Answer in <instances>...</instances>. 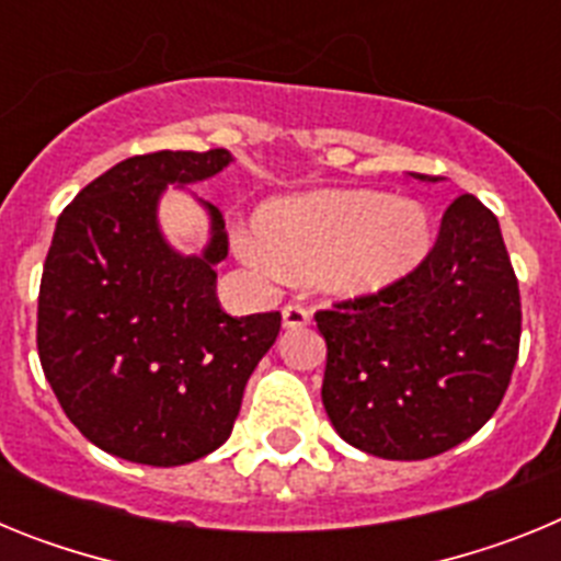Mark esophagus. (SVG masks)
<instances>
[{
    "mask_svg": "<svg viewBox=\"0 0 561 561\" xmlns=\"http://www.w3.org/2000/svg\"><path fill=\"white\" fill-rule=\"evenodd\" d=\"M280 317H284V329H304V325H309L311 320L309 309H304V306H297V304L284 306Z\"/></svg>",
    "mask_w": 561,
    "mask_h": 561,
    "instance_id": "esophagus-1",
    "label": "esophagus"
}]
</instances>
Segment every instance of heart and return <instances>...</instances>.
<instances>
[{
	"label": "heart",
	"mask_w": 561,
	"mask_h": 561,
	"mask_svg": "<svg viewBox=\"0 0 561 561\" xmlns=\"http://www.w3.org/2000/svg\"><path fill=\"white\" fill-rule=\"evenodd\" d=\"M433 244L427 207L379 191L291 193L264 202L255 232L236 230L232 247L250 266L311 277L334 297L390 289L424 261Z\"/></svg>",
	"instance_id": "b5f03b06"
}]
</instances>
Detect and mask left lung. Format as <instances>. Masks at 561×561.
I'll list each match as a JSON object with an SVG mask.
<instances>
[{
    "mask_svg": "<svg viewBox=\"0 0 561 561\" xmlns=\"http://www.w3.org/2000/svg\"><path fill=\"white\" fill-rule=\"evenodd\" d=\"M314 320L329 348L323 408L342 440L385 460L458 447L500 408L519 351V286L497 216L463 193L408 277Z\"/></svg>",
    "mask_w": 561,
    "mask_h": 561,
    "instance_id": "8db88e82",
    "label": "left lung"
}]
</instances>
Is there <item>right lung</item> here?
<instances>
[{"label": "right lung", "mask_w": 561, "mask_h": 561, "mask_svg": "<svg viewBox=\"0 0 561 561\" xmlns=\"http://www.w3.org/2000/svg\"><path fill=\"white\" fill-rule=\"evenodd\" d=\"M227 148L128 157L58 216L38 291V359L67 419L103 453L182 466L232 433L247 379L272 348L280 314L230 317L216 297L227 257L221 213L196 255L160 230L168 185L205 182Z\"/></svg>", "instance_id": "add662e5"}]
</instances>
